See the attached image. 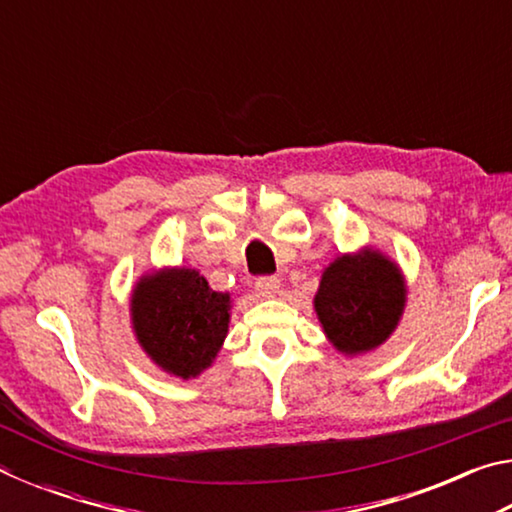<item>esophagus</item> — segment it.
<instances>
[{"instance_id": "34e87169", "label": "esophagus", "mask_w": 512, "mask_h": 512, "mask_svg": "<svg viewBox=\"0 0 512 512\" xmlns=\"http://www.w3.org/2000/svg\"><path fill=\"white\" fill-rule=\"evenodd\" d=\"M255 289L259 293V298L271 300V298L277 296V293H280V280H277V277H271V275L259 277L257 284H255Z\"/></svg>"}]
</instances>
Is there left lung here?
<instances>
[{"label":"left lung","mask_w":512,"mask_h":512,"mask_svg":"<svg viewBox=\"0 0 512 512\" xmlns=\"http://www.w3.org/2000/svg\"><path fill=\"white\" fill-rule=\"evenodd\" d=\"M404 305L402 268L372 246L336 257L323 271L314 298L327 341L345 357L372 352L391 339Z\"/></svg>","instance_id":"8db88e82"}]
</instances>
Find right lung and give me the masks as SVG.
<instances>
[{"mask_svg":"<svg viewBox=\"0 0 512 512\" xmlns=\"http://www.w3.org/2000/svg\"><path fill=\"white\" fill-rule=\"evenodd\" d=\"M230 293L214 291L201 271L169 266L135 282L131 325L140 348L167 375L192 379L214 363L228 336Z\"/></svg>","mask_w":512,"mask_h":512,"instance_id":"1","label":"right lung"}]
</instances>
